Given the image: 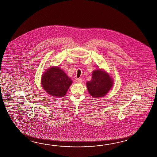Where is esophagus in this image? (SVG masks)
<instances>
[{
	"instance_id": "esophagus-1",
	"label": "esophagus",
	"mask_w": 157,
	"mask_h": 157,
	"mask_svg": "<svg viewBox=\"0 0 157 157\" xmlns=\"http://www.w3.org/2000/svg\"><path fill=\"white\" fill-rule=\"evenodd\" d=\"M76 81L77 82H78V83H81L82 81V78H77Z\"/></svg>"
}]
</instances>
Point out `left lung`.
Segmentation results:
<instances>
[{
  "instance_id": "1",
  "label": "left lung",
  "mask_w": 157,
  "mask_h": 157,
  "mask_svg": "<svg viewBox=\"0 0 157 157\" xmlns=\"http://www.w3.org/2000/svg\"><path fill=\"white\" fill-rule=\"evenodd\" d=\"M92 79L86 82L89 94L94 97H104L113 86V80L108 74L100 69L94 71Z\"/></svg>"
}]
</instances>
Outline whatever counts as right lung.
I'll use <instances>...</instances> for the list:
<instances>
[{
  "label": "right lung",
  "mask_w": 157,
  "mask_h": 157,
  "mask_svg": "<svg viewBox=\"0 0 157 157\" xmlns=\"http://www.w3.org/2000/svg\"><path fill=\"white\" fill-rule=\"evenodd\" d=\"M72 81L59 67L48 69L41 77V85L49 94L63 97L67 92Z\"/></svg>",
  "instance_id": "add662e5"
}]
</instances>
